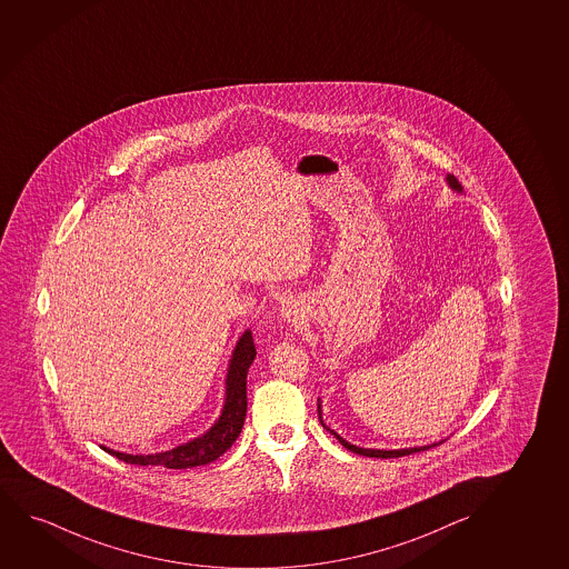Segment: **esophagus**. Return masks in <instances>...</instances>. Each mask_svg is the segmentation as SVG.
Masks as SVG:
<instances>
[{"instance_id":"1","label":"esophagus","mask_w":569,"mask_h":569,"mask_svg":"<svg viewBox=\"0 0 569 569\" xmlns=\"http://www.w3.org/2000/svg\"><path fill=\"white\" fill-rule=\"evenodd\" d=\"M281 313L282 317L287 319L288 323H298V319H300V306H298L295 300H287V302L282 303Z\"/></svg>"}]
</instances>
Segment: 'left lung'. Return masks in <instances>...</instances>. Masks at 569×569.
<instances>
[{"instance_id":"1","label":"left lung","mask_w":569,"mask_h":569,"mask_svg":"<svg viewBox=\"0 0 569 569\" xmlns=\"http://www.w3.org/2000/svg\"><path fill=\"white\" fill-rule=\"evenodd\" d=\"M448 187L456 190V192H461V184L458 182V179L453 177V174H448L447 177ZM317 410H319V419H321V402L317 403ZM323 423V421H321ZM331 431V429H329ZM337 439H339L340 445L342 447L348 448L350 452L360 453V456H367V458H400V456H410L413 452H421V450H427V448L437 447V445H431V447H416V448H400V450H375V448H360L356 447V445H350L348 440L342 439L340 435L331 431ZM442 442V440H440ZM439 442V445H440Z\"/></svg>"}]
</instances>
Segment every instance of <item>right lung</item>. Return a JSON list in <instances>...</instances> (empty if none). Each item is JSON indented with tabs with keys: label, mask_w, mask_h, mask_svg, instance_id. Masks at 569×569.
I'll return each instance as SVG.
<instances>
[{
	"label": "right lung",
	"mask_w": 569,
	"mask_h": 569,
	"mask_svg": "<svg viewBox=\"0 0 569 569\" xmlns=\"http://www.w3.org/2000/svg\"><path fill=\"white\" fill-rule=\"evenodd\" d=\"M253 358H256V346H253L252 332L244 331V335L238 339L237 348L229 361L227 382H224L227 389H224L223 411L216 425L208 432H203L202 437L190 440L187 445H180L173 450L148 453V456H142V453L132 456V453L117 452L111 448H101L132 466L188 469L216 461L219 456H223L234 445V440L238 439V435L244 427L246 408H248L246 377H248V369L252 366Z\"/></svg>",
	"instance_id": "1"
}]
</instances>
